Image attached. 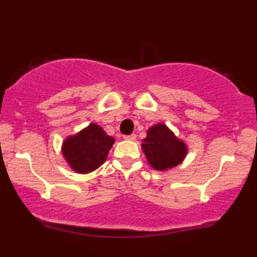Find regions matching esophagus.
<instances>
[{
	"label": "esophagus",
	"mask_w": 257,
	"mask_h": 257,
	"mask_svg": "<svg viewBox=\"0 0 257 257\" xmlns=\"http://www.w3.org/2000/svg\"><path fill=\"white\" fill-rule=\"evenodd\" d=\"M123 139H124V140L134 141L135 139H137V135H135V134H131V135H124V137H123Z\"/></svg>",
	"instance_id": "esophagus-1"
}]
</instances>
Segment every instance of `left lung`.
Listing matches in <instances>:
<instances>
[{"instance_id": "8db88e82", "label": "left lung", "mask_w": 257, "mask_h": 257, "mask_svg": "<svg viewBox=\"0 0 257 257\" xmlns=\"http://www.w3.org/2000/svg\"><path fill=\"white\" fill-rule=\"evenodd\" d=\"M141 145L145 156L153 169L158 171L172 169L187 156V146L178 140L165 124L151 126Z\"/></svg>"}]
</instances>
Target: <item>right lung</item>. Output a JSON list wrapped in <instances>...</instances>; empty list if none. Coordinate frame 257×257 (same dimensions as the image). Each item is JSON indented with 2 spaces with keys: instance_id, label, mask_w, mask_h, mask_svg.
<instances>
[{
  "instance_id": "add662e5",
  "label": "right lung",
  "mask_w": 257,
  "mask_h": 257,
  "mask_svg": "<svg viewBox=\"0 0 257 257\" xmlns=\"http://www.w3.org/2000/svg\"><path fill=\"white\" fill-rule=\"evenodd\" d=\"M115 139L101 126L91 123L74 137L63 142L62 153L69 166L78 174H88L105 163Z\"/></svg>"
}]
</instances>
